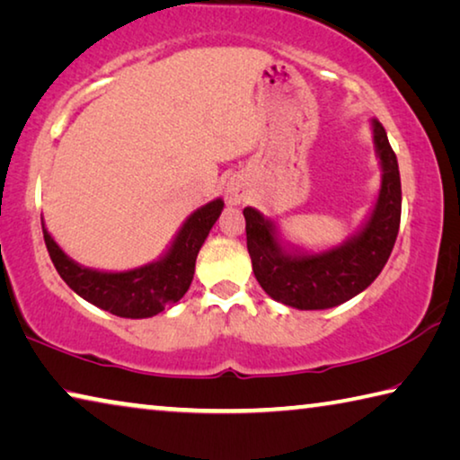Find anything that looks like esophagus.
<instances>
[{"label": "esophagus", "mask_w": 460, "mask_h": 460, "mask_svg": "<svg viewBox=\"0 0 460 460\" xmlns=\"http://www.w3.org/2000/svg\"><path fill=\"white\" fill-rule=\"evenodd\" d=\"M226 198H228V201L232 203V206H236V203H243L246 199V190H244L243 185L232 183L228 187V193H226Z\"/></svg>", "instance_id": "obj_1"}]
</instances>
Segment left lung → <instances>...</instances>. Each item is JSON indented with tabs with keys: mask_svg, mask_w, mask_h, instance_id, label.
Here are the masks:
<instances>
[{
	"mask_svg": "<svg viewBox=\"0 0 460 460\" xmlns=\"http://www.w3.org/2000/svg\"><path fill=\"white\" fill-rule=\"evenodd\" d=\"M375 146L383 167L379 199L365 228L334 251L289 254L275 236V226L259 209L244 208L246 246L261 288L297 310H326L367 289L385 267L402 220V181L385 128L373 119Z\"/></svg>",
	"mask_w": 460,
	"mask_h": 460,
	"instance_id": "left-lung-1",
	"label": "left lung"
}]
</instances>
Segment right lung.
<instances>
[{
	"label": "right lung",
	"instance_id": "1",
	"mask_svg": "<svg viewBox=\"0 0 460 460\" xmlns=\"http://www.w3.org/2000/svg\"><path fill=\"white\" fill-rule=\"evenodd\" d=\"M216 199L190 216L161 261L126 273H102L77 265L60 251L42 224L44 244L58 275L83 299L119 318H150L185 296L193 281L195 259L209 230L222 214Z\"/></svg>",
	"mask_w": 460,
	"mask_h": 460
}]
</instances>
